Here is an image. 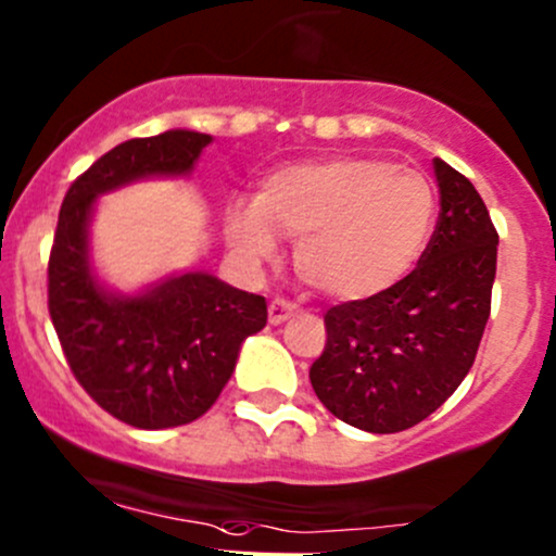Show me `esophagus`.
<instances>
[{"label":"esophagus","instance_id":"34e87169","mask_svg":"<svg viewBox=\"0 0 556 556\" xmlns=\"http://www.w3.org/2000/svg\"><path fill=\"white\" fill-rule=\"evenodd\" d=\"M295 311H298L295 303L277 298V301L268 303V321H271V325H285V321L295 316Z\"/></svg>","mask_w":556,"mask_h":556}]
</instances>
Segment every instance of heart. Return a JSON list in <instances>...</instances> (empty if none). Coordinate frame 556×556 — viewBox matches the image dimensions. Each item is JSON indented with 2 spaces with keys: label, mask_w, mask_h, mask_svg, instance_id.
Here are the masks:
<instances>
[{
  "label": "heart",
  "mask_w": 556,
  "mask_h": 556,
  "mask_svg": "<svg viewBox=\"0 0 556 556\" xmlns=\"http://www.w3.org/2000/svg\"><path fill=\"white\" fill-rule=\"evenodd\" d=\"M438 200L427 176L382 157L334 155L268 170L255 200L224 211V237L248 264L295 237L298 274L325 295L367 301L401 282L430 245Z\"/></svg>",
  "instance_id": "obj_1"
}]
</instances>
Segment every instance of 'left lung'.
Segmentation results:
<instances>
[{
	"instance_id": "1",
	"label": "left lung",
	"mask_w": 556,
	"mask_h": 556,
	"mask_svg": "<svg viewBox=\"0 0 556 556\" xmlns=\"http://www.w3.org/2000/svg\"><path fill=\"white\" fill-rule=\"evenodd\" d=\"M432 170L441 213L419 266L382 295L329 308L308 371L334 417L380 435L422 422L462 386L491 316L496 229L467 176L441 157Z\"/></svg>"
}]
</instances>
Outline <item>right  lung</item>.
Returning a JSON list of instances; mask_svg holds the SVG:
<instances>
[{
    "label": "right lung",
    "instance_id": "right-lung-1",
    "mask_svg": "<svg viewBox=\"0 0 556 556\" xmlns=\"http://www.w3.org/2000/svg\"><path fill=\"white\" fill-rule=\"evenodd\" d=\"M211 134L168 129L118 144L73 181L50 253V316L68 367L108 414L139 430L194 422L216 404L240 348L266 327V298L208 271L137 292L108 288L91 261L97 198L192 174Z\"/></svg>",
    "mask_w": 556,
    "mask_h": 556
}]
</instances>
